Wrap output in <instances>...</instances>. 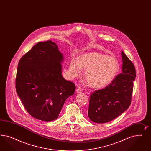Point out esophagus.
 I'll use <instances>...</instances> for the list:
<instances>
[{
	"label": "esophagus",
	"instance_id": "1",
	"mask_svg": "<svg viewBox=\"0 0 151 151\" xmlns=\"http://www.w3.org/2000/svg\"><path fill=\"white\" fill-rule=\"evenodd\" d=\"M81 92H82V90H81V88L78 87V88H76V92H77V93H81Z\"/></svg>",
	"mask_w": 151,
	"mask_h": 151
}]
</instances>
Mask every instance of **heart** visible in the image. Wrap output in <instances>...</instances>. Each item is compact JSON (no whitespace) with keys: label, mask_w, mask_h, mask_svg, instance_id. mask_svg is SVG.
I'll return each mask as SVG.
<instances>
[{"label":"heart","mask_w":151,"mask_h":151,"mask_svg":"<svg viewBox=\"0 0 151 151\" xmlns=\"http://www.w3.org/2000/svg\"><path fill=\"white\" fill-rule=\"evenodd\" d=\"M82 69H86L85 78L91 87L101 88L110 85L119 70L118 61L112 56L92 51L82 54L78 61L72 60L69 65L71 78L80 76Z\"/></svg>","instance_id":"obj_1"}]
</instances>
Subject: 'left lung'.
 Returning a JSON list of instances; mask_svg holds the SVG:
<instances>
[{
    "label": "left lung",
    "mask_w": 151,
    "mask_h": 151,
    "mask_svg": "<svg viewBox=\"0 0 151 151\" xmlns=\"http://www.w3.org/2000/svg\"><path fill=\"white\" fill-rule=\"evenodd\" d=\"M121 55L122 73L105 88L90 95L88 116L97 124H104L117 118L131 105L136 70L123 51Z\"/></svg>",
    "instance_id": "8db88e82"
}]
</instances>
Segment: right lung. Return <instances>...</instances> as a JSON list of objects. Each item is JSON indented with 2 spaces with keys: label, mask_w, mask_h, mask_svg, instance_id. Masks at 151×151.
<instances>
[{
  "label": "right lung",
  "mask_w": 151,
  "mask_h": 151,
  "mask_svg": "<svg viewBox=\"0 0 151 151\" xmlns=\"http://www.w3.org/2000/svg\"><path fill=\"white\" fill-rule=\"evenodd\" d=\"M63 54L51 40L39 42L20 59L15 80L16 91L27 112L35 119H57L64 103L73 95V82L62 76Z\"/></svg>",
  "instance_id": "right-lung-1"
}]
</instances>
